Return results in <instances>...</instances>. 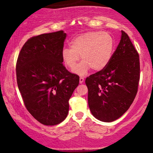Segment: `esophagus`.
Returning a JSON list of instances; mask_svg holds the SVG:
<instances>
[{"mask_svg": "<svg viewBox=\"0 0 153 153\" xmlns=\"http://www.w3.org/2000/svg\"><path fill=\"white\" fill-rule=\"evenodd\" d=\"M79 82H80V83H82V82H84V78H82V77H80Z\"/></svg>", "mask_w": 153, "mask_h": 153, "instance_id": "1", "label": "esophagus"}]
</instances>
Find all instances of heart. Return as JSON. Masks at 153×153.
<instances>
[{"label":"heart","instance_id":"1","mask_svg":"<svg viewBox=\"0 0 153 153\" xmlns=\"http://www.w3.org/2000/svg\"><path fill=\"white\" fill-rule=\"evenodd\" d=\"M114 48V39L110 34L88 31L73 38L71 47L63 48L61 56L64 64L73 70L80 56L83 61L73 72L78 75H85L91 68L95 72L105 69L112 58Z\"/></svg>","mask_w":153,"mask_h":153}]
</instances>
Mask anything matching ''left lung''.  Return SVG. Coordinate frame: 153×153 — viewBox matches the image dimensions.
Segmentation results:
<instances>
[{"label": "left lung", "mask_w": 153, "mask_h": 153, "mask_svg": "<svg viewBox=\"0 0 153 153\" xmlns=\"http://www.w3.org/2000/svg\"><path fill=\"white\" fill-rule=\"evenodd\" d=\"M139 54L129 36H122L109 64L85 79L88 101L93 116L104 122L117 120L129 109L140 80Z\"/></svg>", "instance_id": "1"}]
</instances>
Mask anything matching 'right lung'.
<instances>
[{"mask_svg": "<svg viewBox=\"0 0 153 153\" xmlns=\"http://www.w3.org/2000/svg\"><path fill=\"white\" fill-rule=\"evenodd\" d=\"M64 31L43 34L24 44L16 62L17 84L29 113L44 125L64 121L79 77L66 70L61 53Z\"/></svg>", "mask_w": 153, "mask_h": 153, "instance_id": "1", "label": "right lung"}]
</instances>
